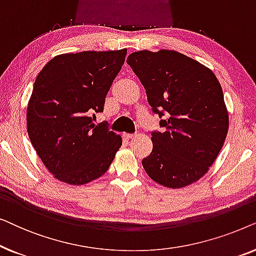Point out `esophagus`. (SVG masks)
<instances>
[{
  "label": "esophagus",
  "instance_id": "obj_1",
  "mask_svg": "<svg viewBox=\"0 0 256 256\" xmlns=\"http://www.w3.org/2000/svg\"><path fill=\"white\" fill-rule=\"evenodd\" d=\"M124 138H127V140L132 138H134V134H124Z\"/></svg>",
  "mask_w": 256,
  "mask_h": 256
}]
</instances>
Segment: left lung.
I'll list each match as a JSON object with an SVG mask.
<instances>
[{"label":"left lung","instance_id":"left-lung-1","mask_svg":"<svg viewBox=\"0 0 256 256\" xmlns=\"http://www.w3.org/2000/svg\"><path fill=\"white\" fill-rule=\"evenodd\" d=\"M128 65L146 88L163 132H152V152L142 160L148 176L166 188L200 180L228 130L220 84L211 70L172 50L132 52Z\"/></svg>","mask_w":256,"mask_h":256}]
</instances>
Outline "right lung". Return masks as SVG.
<instances>
[{
  "label": "right lung",
  "mask_w": 256,
  "mask_h": 256,
  "mask_svg": "<svg viewBox=\"0 0 256 256\" xmlns=\"http://www.w3.org/2000/svg\"><path fill=\"white\" fill-rule=\"evenodd\" d=\"M127 50L84 51L52 58L34 84L28 134L48 170L72 185L106 172L122 140L107 122L93 124L124 65Z\"/></svg>",
  "instance_id": "obj_1"
}]
</instances>
